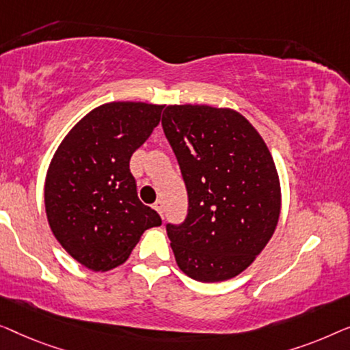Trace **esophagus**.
<instances>
[{
	"label": "esophagus",
	"instance_id": "obj_1",
	"mask_svg": "<svg viewBox=\"0 0 350 350\" xmlns=\"http://www.w3.org/2000/svg\"><path fill=\"white\" fill-rule=\"evenodd\" d=\"M154 209L157 211V213H159L160 215H161V217H163V201H155V204H154Z\"/></svg>",
	"mask_w": 350,
	"mask_h": 350
}]
</instances>
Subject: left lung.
Returning a JSON list of instances; mask_svg holds the SVG:
<instances>
[{
  "mask_svg": "<svg viewBox=\"0 0 350 350\" xmlns=\"http://www.w3.org/2000/svg\"><path fill=\"white\" fill-rule=\"evenodd\" d=\"M161 126L189 196L185 219L166 224L177 267L200 282L234 278L278 225L273 157L257 130L231 109L166 106Z\"/></svg>",
  "mask_w": 350,
  "mask_h": 350,
  "instance_id": "1",
  "label": "left lung"
}]
</instances>
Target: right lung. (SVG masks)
I'll list each match as a JSON object with an SVG mask.
<instances>
[{"instance_id":"right-lung-1","label":"right lung","mask_w":350,"mask_h":350,"mask_svg":"<svg viewBox=\"0 0 350 350\" xmlns=\"http://www.w3.org/2000/svg\"><path fill=\"white\" fill-rule=\"evenodd\" d=\"M163 106L119 101L93 109L53 155L46 177L49 225L68 254L93 271L128 258L147 228L161 225L137 198L130 159L160 124Z\"/></svg>"}]
</instances>
